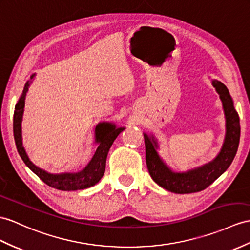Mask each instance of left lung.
<instances>
[{"label":"left lung","instance_id":"obj_1","mask_svg":"<svg viewBox=\"0 0 250 250\" xmlns=\"http://www.w3.org/2000/svg\"><path fill=\"white\" fill-rule=\"evenodd\" d=\"M212 86L222 101L226 128L222 148L212 161L187 172H174L158 153L159 144L155 136L143 132L146 166L150 177L157 185L172 193L188 194L205 190L226 172L235 157L241 135L239 114L227 87L216 79H212Z\"/></svg>","mask_w":250,"mask_h":250}]
</instances>
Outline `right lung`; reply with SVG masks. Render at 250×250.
Wrapping results in <instances>:
<instances>
[{
	"label": "right lung",
	"instance_id": "1",
	"mask_svg": "<svg viewBox=\"0 0 250 250\" xmlns=\"http://www.w3.org/2000/svg\"><path fill=\"white\" fill-rule=\"evenodd\" d=\"M36 76V73L30 76L29 81L26 82L24 86L23 92L18 100L14 112V137L15 142L20 157L26 167L34 172L38 177L54 188L62 191H76L83 190L90 187H93L101 180L105 173L106 159L108 151L110 149L114 140L120 133L125 129V127H118L111 122H101L95 126L94 129V142L97 144V148L92 157V159L87 164L86 167L77 173H62V174H51L44 169L38 167L30 161L25 148L22 143V118L25 106V97L32 81Z\"/></svg>",
	"mask_w": 250,
	"mask_h": 250
}]
</instances>
